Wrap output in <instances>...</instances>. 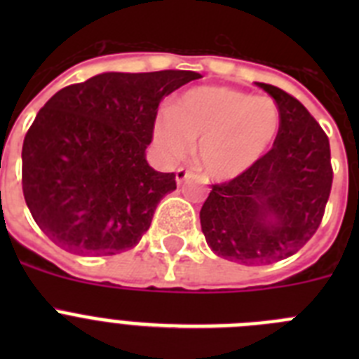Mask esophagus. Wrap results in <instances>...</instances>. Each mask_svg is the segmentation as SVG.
<instances>
[{
  "instance_id": "obj_1",
  "label": "esophagus",
  "mask_w": 359,
  "mask_h": 359,
  "mask_svg": "<svg viewBox=\"0 0 359 359\" xmlns=\"http://www.w3.org/2000/svg\"><path fill=\"white\" fill-rule=\"evenodd\" d=\"M190 176H192V170L185 169V167H180V169L176 170V182L177 183H183L187 177H190Z\"/></svg>"
}]
</instances>
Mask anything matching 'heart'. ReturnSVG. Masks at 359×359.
I'll return each mask as SVG.
<instances>
[{"label": "heart", "mask_w": 359, "mask_h": 359, "mask_svg": "<svg viewBox=\"0 0 359 359\" xmlns=\"http://www.w3.org/2000/svg\"><path fill=\"white\" fill-rule=\"evenodd\" d=\"M280 115L268 97L224 86H198L176 98L154 123L165 156L182 158L198 142L201 167L217 180L250 170L273 144Z\"/></svg>", "instance_id": "heart-1"}]
</instances>
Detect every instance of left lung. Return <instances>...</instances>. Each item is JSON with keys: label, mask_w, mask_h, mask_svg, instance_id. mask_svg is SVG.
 <instances>
[{"label": "left lung", "mask_w": 359, "mask_h": 359, "mask_svg": "<svg viewBox=\"0 0 359 359\" xmlns=\"http://www.w3.org/2000/svg\"><path fill=\"white\" fill-rule=\"evenodd\" d=\"M280 115L273 147L241 176L212 185L199 219L212 252L246 266L273 264L315 236L332 187L329 138L277 86L257 82Z\"/></svg>", "instance_id": "8db88e82"}]
</instances>
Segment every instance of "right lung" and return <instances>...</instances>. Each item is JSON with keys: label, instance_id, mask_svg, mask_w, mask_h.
Instances as JSON below:
<instances>
[{"label": "right lung", "instance_id": "obj_1", "mask_svg": "<svg viewBox=\"0 0 359 359\" xmlns=\"http://www.w3.org/2000/svg\"><path fill=\"white\" fill-rule=\"evenodd\" d=\"M201 75L189 69L100 73L57 91L23 142V194L59 248L116 255L140 243L176 174L149 167L158 106Z\"/></svg>", "mask_w": 359, "mask_h": 359}]
</instances>
